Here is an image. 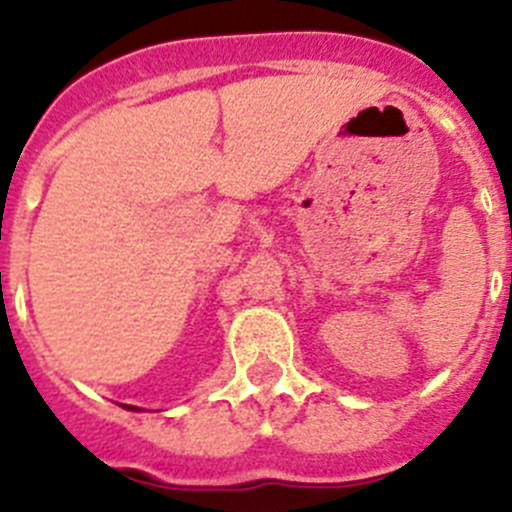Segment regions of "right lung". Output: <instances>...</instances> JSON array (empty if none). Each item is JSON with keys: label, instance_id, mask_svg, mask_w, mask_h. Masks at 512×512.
Here are the masks:
<instances>
[{"label": "right lung", "instance_id": "add662e5", "mask_svg": "<svg viewBox=\"0 0 512 512\" xmlns=\"http://www.w3.org/2000/svg\"><path fill=\"white\" fill-rule=\"evenodd\" d=\"M122 408H128V410H135V413H138L140 408H135V405H122Z\"/></svg>", "mask_w": 512, "mask_h": 512}]
</instances>
